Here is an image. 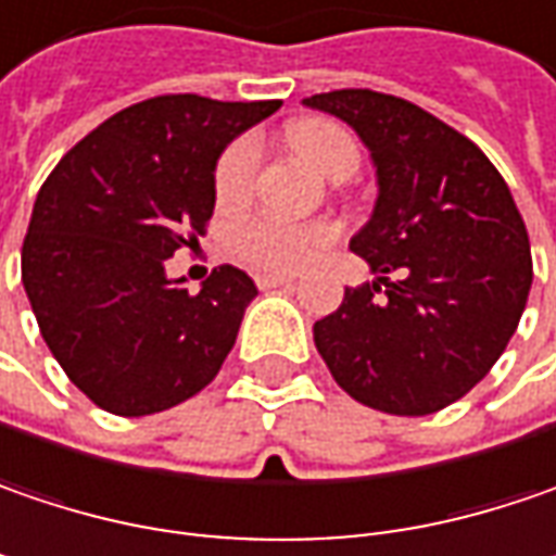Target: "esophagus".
<instances>
[{
	"label": "esophagus",
	"instance_id": "1",
	"mask_svg": "<svg viewBox=\"0 0 556 556\" xmlns=\"http://www.w3.org/2000/svg\"><path fill=\"white\" fill-rule=\"evenodd\" d=\"M254 282H257V289H279V286H292V277H286V274H257L254 277Z\"/></svg>",
	"mask_w": 556,
	"mask_h": 556
}]
</instances>
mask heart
Masks as SVG:
<instances>
[{"mask_svg": "<svg viewBox=\"0 0 556 556\" xmlns=\"http://www.w3.org/2000/svg\"><path fill=\"white\" fill-rule=\"evenodd\" d=\"M292 150L320 176L343 181L355 176L362 163L358 141L333 118H302L289 125ZM261 166V148L254 138H239L219 153L213 169V198L223 211H239L251 198L254 176ZM333 239L327 223H282V219H251L229 236V251L257 270L292 274L317 257V251Z\"/></svg>", "mask_w": 556, "mask_h": 556, "instance_id": "heart-1", "label": "heart"}]
</instances>
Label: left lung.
<instances>
[{
  "instance_id": "obj_1",
  "label": "left lung",
  "mask_w": 556,
  "mask_h": 556,
  "mask_svg": "<svg viewBox=\"0 0 556 556\" xmlns=\"http://www.w3.org/2000/svg\"><path fill=\"white\" fill-rule=\"evenodd\" d=\"M311 110L349 122L377 166L375 216L349 242L375 282L345 289L314 345L345 393L387 415L463 400L504 355L532 286L522 213L466 135L403 97L345 87Z\"/></svg>"
}]
</instances>
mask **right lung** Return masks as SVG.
<instances>
[{"mask_svg": "<svg viewBox=\"0 0 556 556\" xmlns=\"http://www.w3.org/2000/svg\"><path fill=\"white\" fill-rule=\"evenodd\" d=\"M277 110L279 100L150 97L97 125L47 176L21 282L55 362L93 406L153 415L219 375L257 289L226 264L188 292L166 279V261L207 232L216 156Z\"/></svg>", "mask_w": 556, "mask_h": 556, "instance_id": "add662e5", "label": "right lung"}]
</instances>
